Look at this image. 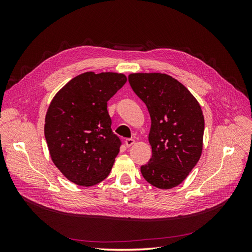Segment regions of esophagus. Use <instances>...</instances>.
Masks as SVG:
<instances>
[{
	"label": "esophagus",
	"instance_id": "1",
	"mask_svg": "<svg viewBox=\"0 0 252 252\" xmlns=\"http://www.w3.org/2000/svg\"><path fill=\"white\" fill-rule=\"evenodd\" d=\"M134 143H135V140L132 138H129V139L125 140V145L127 147H131Z\"/></svg>",
	"mask_w": 252,
	"mask_h": 252
}]
</instances>
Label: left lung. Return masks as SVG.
<instances>
[{"label":"left lung","instance_id":"8db88e82","mask_svg":"<svg viewBox=\"0 0 252 252\" xmlns=\"http://www.w3.org/2000/svg\"><path fill=\"white\" fill-rule=\"evenodd\" d=\"M128 81L147 106L152 157L141 166L149 184L159 189L180 185L199 162L204 117L200 104L179 81L165 73H132Z\"/></svg>","mask_w":252,"mask_h":252}]
</instances>
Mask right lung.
Instances as JSON below:
<instances>
[{"instance_id":"obj_1","label":"right lung","mask_w":252,"mask_h":252,"mask_svg":"<svg viewBox=\"0 0 252 252\" xmlns=\"http://www.w3.org/2000/svg\"><path fill=\"white\" fill-rule=\"evenodd\" d=\"M126 82L122 73L85 72L51 101L45 139L52 162L74 184L93 186L110 173L122 142L111 129L107 102Z\"/></svg>"}]
</instances>
